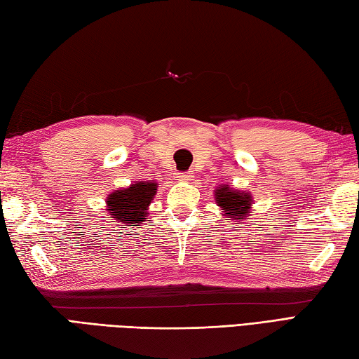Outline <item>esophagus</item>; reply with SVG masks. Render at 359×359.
I'll return each mask as SVG.
<instances>
[{"mask_svg":"<svg viewBox=\"0 0 359 359\" xmlns=\"http://www.w3.org/2000/svg\"><path fill=\"white\" fill-rule=\"evenodd\" d=\"M193 172L191 171H185V172H177V175H175V180H179V182H189V180H193Z\"/></svg>","mask_w":359,"mask_h":359,"instance_id":"esophagus-1","label":"esophagus"}]
</instances>
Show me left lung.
<instances>
[{
  "label": "left lung",
  "instance_id": "obj_1",
  "mask_svg": "<svg viewBox=\"0 0 359 359\" xmlns=\"http://www.w3.org/2000/svg\"><path fill=\"white\" fill-rule=\"evenodd\" d=\"M216 202L225 211V216L234 220L245 219L251 208V196L248 193L236 191L228 185L216 189Z\"/></svg>",
  "mask_w": 359,
  "mask_h": 359
}]
</instances>
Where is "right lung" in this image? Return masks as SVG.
Listing matches in <instances>:
<instances>
[{"label":"right lung","mask_w":359,"mask_h":359,"mask_svg":"<svg viewBox=\"0 0 359 359\" xmlns=\"http://www.w3.org/2000/svg\"><path fill=\"white\" fill-rule=\"evenodd\" d=\"M157 185L154 182H135L129 188L117 189L108 197V211L112 220L139 226L147 219V210L154 199Z\"/></svg>","instance_id":"add662e5"}]
</instances>
